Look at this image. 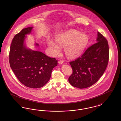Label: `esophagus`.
I'll return each instance as SVG.
<instances>
[{
	"label": "esophagus",
	"mask_w": 121,
	"mask_h": 121,
	"mask_svg": "<svg viewBox=\"0 0 121 121\" xmlns=\"http://www.w3.org/2000/svg\"><path fill=\"white\" fill-rule=\"evenodd\" d=\"M58 63H59V64H63V60H60V61H58Z\"/></svg>",
	"instance_id": "obj_1"
}]
</instances>
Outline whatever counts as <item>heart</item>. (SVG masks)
Masks as SVG:
<instances>
[{"instance_id": "obj_1", "label": "heart", "mask_w": 121, "mask_h": 121, "mask_svg": "<svg viewBox=\"0 0 121 121\" xmlns=\"http://www.w3.org/2000/svg\"><path fill=\"white\" fill-rule=\"evenodd\" d=\"M57 43L48 40V45L54 55H57L60 51L61 47H65L64 52L69 58H75L82 54L88 43V36L84 34L75 30L70 29L56 37Z\"/></svg>"}]
</instances>
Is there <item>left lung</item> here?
I'll list each match as a JSON object with an SVG mask.
<instances>
[{
  "label": "left lung",
  "instance_id": "obj_1",
  "mask_svg": "<svg viewBox=\"0 0 121 121\" xmlns=\"http://www.w3.org/2000/svg\"><path fill=\"white\" fill-rule=\"evenodd\" d=\"M96 40L81 57L70 62L73 73L69 81L72 86L79 88L89 87L103 75L109 60V47L107 39L98 32Z\"/></svg>",
  "mask_w": 121,
  "mask_h": 121
}]
</instances>
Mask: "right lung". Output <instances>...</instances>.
<instances>
[{
  "mask_svg": "<svg viewBox=\"0 0 121 121\" xmlns=\"http://www.w3.org/2000/svg\"><path fill=\"white\" fill-rule=\"evenodd\" d=\"M33 27L23 29L12 42L9 63L17 79L25 86L33 88L44 86L49 80L53 69L58 65L55 58L27 48L25 40ZM35 46L39 47L37 43Z\"/></svg>",
  "mask_w": 121,
  "mask_h": 121,
  "instance_id": "right-lung-1",
  "label": "right lung"
}]
</instances>
